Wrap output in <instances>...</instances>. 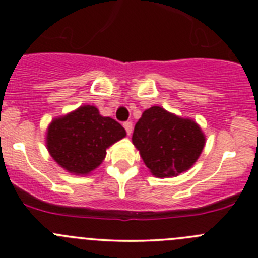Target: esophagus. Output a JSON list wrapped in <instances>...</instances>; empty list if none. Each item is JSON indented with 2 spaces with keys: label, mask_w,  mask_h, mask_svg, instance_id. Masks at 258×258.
I'll use <instances>...</instances> for the list:
<instances>
[{
  "label": "esophagus",
  "mask_w": 258,
  "mask_h": 258,
  "mask_svg": "<svg viewBox=\"0 0 258 258\" xmlns=\"http://www.w3.org/2000/svg\"><path fill=\"white\" fill-rule=\"evenodd\" d=\"M123 127H124V130H126L127 135H131V132H132V122H130V121L124 122Z\"/></svg>",
  "instance_id": "obj_1"
}]
</instances>
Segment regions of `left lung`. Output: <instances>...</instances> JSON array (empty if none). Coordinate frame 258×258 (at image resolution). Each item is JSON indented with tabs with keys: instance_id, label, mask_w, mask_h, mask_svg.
<instances>
[{
	"instance_id": "left-lung-1",
	"label": "left lung",
	"mask_w": 258,
	"mask_h": 258,
	"mask_svg": "<svg viewBox=\"0 0 258 258\" xmlns=\"http://www.w3.org/2000/svg\"><path fill=\"white\" fill-rule=\"evenodd\" d=\"M132 143L153 175L167 178L186 172L196 163L205 146V135L194 119L154 105L135 126Z\"/></svg>"
}]
</instances>
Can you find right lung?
<instances>
[{"instance_id":"add662e5","label":"right lung","mask_w":258,"mask_h":258,"mask_svg":"<svg viewBox=\"0 0 258 258\" xmlns=\"http://www.w3.org/2000/svg\"><path fill=\"white\" fill-rule=\"evenodd\" d=\"M124 136V128L113 118L100 115L94 105H83L53 119L47 130V149L67 172L85 175L99 167L107 149Z\"/></svg>"}]
</instances>
